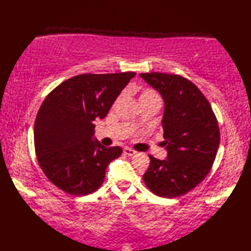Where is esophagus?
Returning a JSON list of instances; mask_svg holds the SVG:
<instances>
[{
    "instance_id": "obj_1",
    "label": "esophagus",
    "mask_w": 251,
    "mask_h": 251,
    "mask_svg": "<svg viewBox=\"0 0 251 251\" xmlns=\"http://www.w3.org/2000/svg\"><path fill=\"white\" fill-rule=\"evenodd\" d=\"M124 153L126 154V155H128V156H132V155H135L136 154V151L135 150H132V149H130V148H124Z\"/></svg>"
}]
</instances>
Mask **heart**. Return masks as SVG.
<instances>
[{"label": "heart", "mask_w": 251, "mask_h": 251, "mask_svg": "<svg viewBox=\"0 0 251 251\" xmlns=\"http://www.w3.org/2000/svg\"><path fill=\"white\" fill-rule=\"evenodd\" d=\"M138 99H139L140 105L146 104L153 101H158L161 102L158 94L152 88H139L138 89Z\"/></svg>", "instance_id": "heart-1"}]
</instances>
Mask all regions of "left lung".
<instances>
[{"label": "left lung", "mask_w": 251, "mask_h": 251, "mask_svg": "<svg viewBox=\"0 0 251 251\" xmlns=\"http://www.w3.org/2000/svg\"><path fill=\"white\" fill-rule=\"evenodd\" d=\"M162 95V126L167 158L152 155L143 181L152 193L175 199L188 193L210 172L220 143L217 117L195 84L178 74L141 73Z\"/></svg>", "instance_id": "left-lung-1"}]
</instances>
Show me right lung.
Here are the masks:
<instances>
[{
	"label": "right lung",
	"instance_id": "obj_1",
	"mask_svg": "<svg viewBox=\"0 0 251 251\" xmlns=\"http://www.w3.org/2000/svg\"><path fill=\"white\" fill-rule=\"evenodd\" d=\"M135 75L79 74L47 95L34 123V147L42 170L57 188L82 196L103 183L106 167L123 150L94 140L95 121L104 119Z\"/></svg>",
	"mask_w": 251,
	"mask_h": 251
}]
</instances>
